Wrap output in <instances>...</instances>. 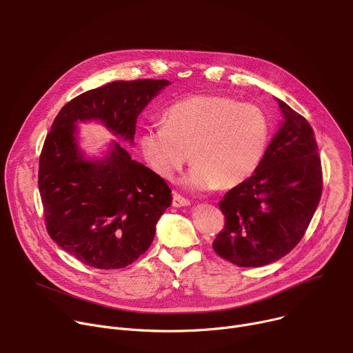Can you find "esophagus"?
I'll return each instance as SVG.
<instances>
[{"mask_svg": "<svg viewBox=\"0 0 353 353\" xmlns=\"http://www.w3.org/2000/svg\"><path fill=\"white\" fill-rule=\"evenodd\" d=\"M173 207H187V205H190V201L187 200V199H184V197H181L180 194H177V193H174L173 194Z\"/></svg>", "mask_w": 353, "mask_h": 353, "instance_id": "1", "label": "esophagus"}]
</instances>
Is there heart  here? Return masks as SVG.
<instances>
[{"label": "heart", "mask_w": 353, "mask_h": 353, "mask_svg": "<svg viewBox=\"0 0 353 353\" xmlns=\"http://www.w3.org/2000/svg\"><path fill=\"white\" fill-rule=\"evenodd\" d=\"M269 122L261 108L228 97L196 95L173 104L165 123L143 126L139 146L149 166L172 180L190 157L183 179L191 190L234 187L261 165L269 143Z\"/></svg>", "instance_id": "1"}]
</instances>
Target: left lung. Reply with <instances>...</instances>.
<instances>
[{
    "label": "left lung",
    "mask_w": 353,
    "mask_h": 353,
    "mask_svg": "<svg viewBox=\"0 0 353 353\" xmlns=\"http://www.w3.org/2000/svg\"><path fill=\"white\" fill-rule=\"evenodd\" d=\"M283 121L254 173L219 201L225 227L214 250L241 268L273 263L304 236L323 193L311 125L276 99Z\"/></svg>",
    "instance_id": "1"
}]
</instances>
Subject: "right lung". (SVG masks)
<instances>
[{
    "label": "right lung",
    "mask_w": 353,
    "mask_h": 353,
    "mask_svg": "<svg viewBox=\"0 0 353 353\" xmlns=\"http://www.w3.org/2000/svg\"><path fill=\"white\" fill-rule=\"evenodd\" d=\"M169 80L112 81L60 110L39 159L38 184L50 238L95 269H121L145 253L156 223L172 205L168 183L117 141L99 157L79 143V122H101L134 145L139 114Z\"/></svg>",
    "instance_id": "add662e5"
}]
</instances>
